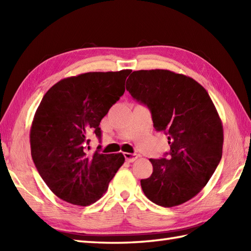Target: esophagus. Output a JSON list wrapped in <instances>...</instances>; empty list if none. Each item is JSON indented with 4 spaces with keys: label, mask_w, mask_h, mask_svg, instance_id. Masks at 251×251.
Here are the masks:
<instances>
[{
    "label": "esophagus",
    "mask_w": 251,
    "mask_h": 251,
    "mask_svg": "<svg viewBox=\"0 0 251 251\" xmlns=\"http://www.w3.org/2000/svg\"><path fill=\"white\" fill-rule=\"evenodd\" d=\"M124 156H125V158H126V161L127 162H129V163H132V162H135L136 159L138 158V155L137 154H132V153H124Z\"/></svg>",
    "instance_id": "34e87169"
}]
</instances>
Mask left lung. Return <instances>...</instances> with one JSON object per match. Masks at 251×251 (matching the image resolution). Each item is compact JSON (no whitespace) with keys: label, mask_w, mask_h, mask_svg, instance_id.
Segmentation results:
<instances>
[{"label":"left lung","mask_w":251,"mask_h":251,"mask_svg":"<svg viewBox=\"0 0 251 251\" xmlns=\"http://www.w3.org/2000/svg\"><path fill=\"white\" fill-rule=\"evenodd\" d=\"M126 89L148 105L154 128L170 146L167 158L150 159L153 173L140 181L143 193L168 208L193 199L222 157V122L209 95L192 77L159 69L134 71Z\"/></svg>","instance_id":"1"}]
</instances>
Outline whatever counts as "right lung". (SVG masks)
Masks as SVG:
<instances>
[{
  "mask_svg": "<svg viewBox=\"0 0 251 251\" xmlns=\"http://www.w3.org/2000/svg\"><path fill=\"white\" fill-rule=\"evenodd\" d=\"M131 70L63 78L42 99L30 129L31 155L42 179L62 201L88 206L101 199L125 162L122 153L89 150V134L125 92Z\"/></svg>",
  "mask_w": 251,
  "mask_h": 251,
  "instance_id": "1",
  "label": "right lung"
}]
</instances>
